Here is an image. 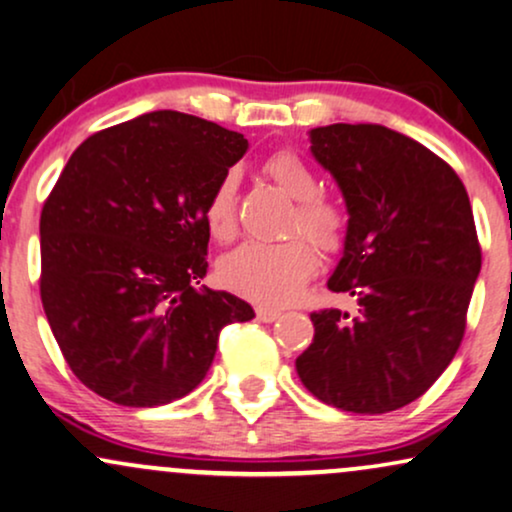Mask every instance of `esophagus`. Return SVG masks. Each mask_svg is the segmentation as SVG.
I'll list each match as a JSON object with an SVG mask.
<instances>
[{
  "mask_svg": "<svg viewBox=\"0 0 512 512\" xmlns=\"http://www.w3.org/2000/svg\"><path fill=\"white\" fill-rule=\"evenodd\" d=\"M281 317V310H274V307H257V319L260 322H276Z\"/></svg>",
  "mask_w": 512,
  "mask_h": 512,
  "instance_id": "1",
  "label": "esophagus"
}]
</instances>
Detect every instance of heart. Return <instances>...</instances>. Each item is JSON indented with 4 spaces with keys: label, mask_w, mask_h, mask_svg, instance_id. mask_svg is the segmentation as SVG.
<instances>
[{
    "label": "heart",
    "mask_w": 512,
    "mask_h": 512,
    "mask_svg": "<svg viewBox=\"0 0 512 512\" xmlns=\"http://www.w3.org/2000/svg\"><path fill=\"white\" fill-rule=\"evenodd\" d=\"M264 174L288 197L298 202L291 231H303L319 248L331 252L346 236V217L334 202L322 197V183L305 159L291 150L274 152L264 162ZM202 217L217 240H231L238 226V174L224 171L209 190ZM310 239V240H311ZM309 240V241H310ZM303 238L293 236L279 243L248 240L221 257L219 279L233 293L260 305H286L300 293L317 269V250Z\"/></svg>",
    "instance_id": "1"
}]
</instances>
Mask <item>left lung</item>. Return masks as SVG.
I'll use <instances>...</instances> for the list:
<instances>
[{"label": "left lung", "instance_id": "8db88e82", "mask_svg": "<svg viewBox=\"0 0 512 512\" xmlns=\"http://www.w3.org/2000/svg\"><path fill=\"white\" fill-rule=\"evenodd\" d=\"M310 143L350 217L326 286L355 295L357 315L312 312L315 338L295 369L326 405L398 410L441 377L463 341L482 269L470 197L441 157L379 123L312 128Z\"/></svg>", "mask_w": 512, "mask_h": 512}]
</instances>
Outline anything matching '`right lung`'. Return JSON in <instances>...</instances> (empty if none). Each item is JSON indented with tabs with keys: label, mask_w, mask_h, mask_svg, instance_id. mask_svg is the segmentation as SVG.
<instances>
[{
	"label": "right lung",
	"mask_w": 512,
	"mask_h": 512,
	"mask_svg": "<svg viewBox=\"0 0 512 512\" xmlns=\"http://www.w3.org/2000/svg\"><path fill=\"white\" fill-rule=\"evenodd\" d=\"M248 150L236 131L150 112L90 135L40 214V298L71 372L97 396L155 408L205 379L219 331L255 317L197 286L207 274L202 207Z\"/></svg>",
	"instance_id": "1"
}]
</instances>
